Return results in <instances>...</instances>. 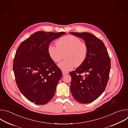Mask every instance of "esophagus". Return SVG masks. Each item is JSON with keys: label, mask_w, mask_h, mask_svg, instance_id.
Wrapping results in <instances>:
<instances>
[{"label": "esophagus", "mask_w": 128, "mask_h": 128, "mask_svg": "<svg viewBox=\"0 0 128 128\" xmlns=\"http://www.w3.org/2000/svg\"><path fill=\"white\" fill-rule=\"evenodd\" d=\"M62 74H63V76H65V75H66V74H68V72H67L63 71V72H62Z\"/></svg>", "instance_id": "34e87169"}]
</instances>
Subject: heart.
I'll use <instances>...</instances> for the list:
<instances>
[{
    "label": "heart",
    "mask_w": 128,
    "mask_h": 128,
    "mask_svg": "<svg viewBox=\"0 0 128 128\" xmlns=\"http://www.w3.org/2000/svg\"><path fill=\"white\" fill-rule=\"evenodd\" d=\"M49 56L52 61L59 63L63 58L65 60L59 64V67L64 71L72 70L76 65H82L88 55V47L86 44L72 35H66L59 38L57 45L50 44L48 47Z\"/></svg>",
    "instance_id": "1"
}]
</instances>
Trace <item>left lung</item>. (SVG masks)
<instances>
[{"label":"left lung","instance_id":"obj_1","mask_svg":"<svg viewBox=\"0 0 128 128\" xmlns=\"http://www.w3.org/2000/svg\"><path fill=\"white\" fill-rule=\"evenodd\" d=\"M82 38L88 47L84 62L70 72V90L78 102L86 104L97 99L104 91L110 73L111 63L107 50L99 38L88 32H70ZM82 73L86 74L83 76Z\"/></svg>","mask_w":128,"mask_h":128}]
</instances>
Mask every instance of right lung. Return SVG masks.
<instances>
[{
    "label": "right lung",
    "instance_id": "1",
    "mask_svg": "<svg viewBox=\"0 0 128 128\" xmlns=\"http://www.w3.org/2000/svg\"><path fill=\"white\" fill-rule=\"evenodd\" d=\"M65 33L36 32L17 48L13 62L16 82L21 93L32 103L46 104L54 96L62 73L50 58L48 47Z\"/></svg>",
    "mask_w": 128,
    "mask_h": 128
}]
</instances>
